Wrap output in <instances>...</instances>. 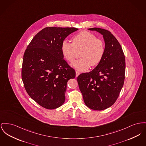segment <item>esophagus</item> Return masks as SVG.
<instances>
[{
    "mask_svg": "<svg viewBox=\"0 0 146 146\" xmlns=\"http://www.w3.org/2000/svg\"><path fill=\"white\" fill-rule=\"evenodd\" d=\"M76 77H77L80 74V73L79 72H78V71H76Z\"/></svg>",
    "mask_w": 146,
    "mask_h": 146,
    "instance_id": "obj_1",
    "label": "esophagus"
}]
</instances>
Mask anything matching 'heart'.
Here are the masks:
<instances>
[{"mask_svg": "<svg viewBox=\"0 0 146 146\" xmlns=\"http://www.w3.org/2000/svg\"><path fill=\"white\" fill-rule=\"evenodd\" d=\"M60 50L63 57L72 62L80 51V58L72 63V66L77 70L83 71L90 66H95L103 60L105 53V43L102 40L97 38L94 34L83 31L72 38V43L64 40L61 44Z\"/></svg>", "mask_w": 146, "mask_h": 146, "instance_id": "1", "label": "heart"}]
</instances>
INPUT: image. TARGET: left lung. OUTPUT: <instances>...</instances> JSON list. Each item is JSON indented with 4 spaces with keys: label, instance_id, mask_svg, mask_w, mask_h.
Returning a JSON list of instances; mask_svg holds the SVG:
<instances>
[{
    "label": "left lung",
    "instance_id": "1",
    "mask_svg": "<svg viewBox=\"0 0 146 146\" xmlns=\"http://www.w3.org/2000/svg\"><path fill=\"white\" fill-rule=\"evenodd\" d=\"M102 35L105 41L103 60L92 71L77 77L79 89L86 105L94 110H103L112 106L123 86L125 58L120 43L106 30L88 29Z\"/></svg>",
    "mask_w": 146,
    "mask_h": 146
}]
</instances>
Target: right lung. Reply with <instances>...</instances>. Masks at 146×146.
<instances>
[{
    "mask_svg": "<svg viewBox=\"0 0 146 146\" xmlns=\"http://www.w3.org/2000/svg\"><path fill=\"white\" fill-rule=\"evenodd\" d=\"M75 27H47L34 36L25 51L21 78L27 94L44 108L54 109L65 102L67 83L76 71L63 59L62 42Z\"/></svg>",
    "mask_w": 146,
    "mask_h": 146,
    "instance_id": "add662e5",
    "label": "right lung"
}]
</instances>
